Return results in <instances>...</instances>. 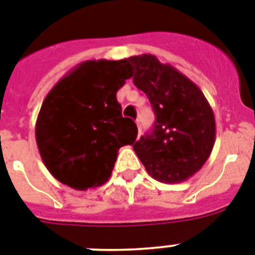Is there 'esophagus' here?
<instances>
[{"label":"esophagus","mask_w":255,"mask_h":255,"mask_svg":"<svg viewBox=\"0 0 255 255\" xmlns=\"http://www.w3.org/2000/svg\"><path fill=\"white\" fill-rule=\"evenodd\" d=\"M137 128H138V137H139V135H140V131H142V130H140V125H139V121H137Z\"/></svg>","instance_id":"esophagus-1"}]
</instances>
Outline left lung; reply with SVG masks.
<instances>
[{"mask_svg": "<svg viewBox=\"0 0 255 255\" xmlns=\"http://www.w3.org/2000/svg\"><path fill=\"white\" fill-rule=\"evenodd\" d=\"M133 81L146 93L155 113L151 133L133 144L134 151L152 178L182 183L195 175L215 144L213 111L195 83L154 55L131 56Z\"/></svg>", "mask_w": 255, "mask_h": 255, "instance_id": "8db88e82", "label": "left lung"}]
</instances>
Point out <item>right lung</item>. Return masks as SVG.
<instances>
[{
    "label": "right lung",
    "instance_id": "1",
    "mask_svg": "<svg viewBox=\"0 0 255 255\" xmlns=\"http://www.w3.org/2000/svg\"><path fill=\"white\" fill-rule=\"evenodd\" d=\"M131 76L130 59L87 60L46 96L35 138L44 166L59 182L80 191L103 185L120 147L135 142L137 125L122 117L116 97Z\"/></svg>",
    "mask_w": 255,
    "mask_h": 255
}]
</instances>
